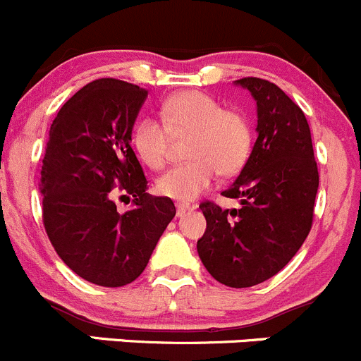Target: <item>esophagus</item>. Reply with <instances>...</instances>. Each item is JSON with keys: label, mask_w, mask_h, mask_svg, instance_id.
I'll use <instances>...</instances> for the list:
<instances>
[{"label": "esophagus", "mask_w": 361, "mask_h": 361, "mask_svg": "<svg viewBox=\"0 0 361 361\" xmlns=\"http://www.w3.org/2000/svg\"><path fill=\"white\" fill-rule=\"evenodd\" d=\"M195 209V206H190V204H176V214L178 216H183L187 211Z\"/></svg>", "instance_id": "34e87169"}]
</instances>
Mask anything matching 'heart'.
<instances>
[{
	"instance_id": "1",
	"label": "heart",
	"mask_w": 361,
	"mask_h": 361,
	"mask_svg": "<svg viewBox=\"0 0 361 361\" xmlns=\"http://www.w3.org/2000/svg\"><path fill=\"white\" fill-rule=\"evenodd\" d=\"M162 122L152 116L137 120L133 147L150 167H162L169 152V134L188 133L185 155L157 180L159 194L174 201L190 202L206 192L216 174L232 176L248 162L253 148L250 118L235 110H221L214 97L199 90L173 94L160 104Z\"/></svg>"
}]
</instances>
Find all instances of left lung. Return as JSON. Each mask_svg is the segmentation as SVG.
I'll return each mask as SVG.
<instances>
[{
  "label": "left lung",
  "instance_id": "8db88e82",
  "mask_svg": "<svg viewBox=\"0 0 361 361\" xmlns=\"http://www.w3.org/2000/svg\"><path fill=\"white\" fill-rule=\"evenodd\" d=\"M257 101L258 137L238 180L221 192L241 209L206 201L197 241L204 267L221 285L248 288L278 274L307 238L314 216L318 166L304 111L267 80H235Z\"/></svg>",
  "mask_w": 361,
  "mask_h": 361
}]
</instances>
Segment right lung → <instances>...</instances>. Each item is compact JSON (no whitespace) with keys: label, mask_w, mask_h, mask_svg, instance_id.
<instances>
[{"label":"right lung","mask_w":361,"mask_h":361,"mask_svg":"<svg viewBox=\"0 0 361 361\" xmlns=\"http://www.w3.org/2000/svg\"><path fill=\"white\" fill-rule=\"evenodd\" d=\"M147 96L148 90L122 80H94L50 126L39 183L43 225L61 260L94 285L133 283L176 214L169 197L148 194L130 148ZM116 191L133 195V210L116 211Z\"/></svg>","instance_id":"right-lung-1"}]
</instances>
